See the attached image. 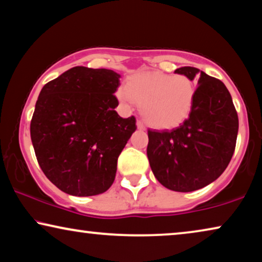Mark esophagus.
<instances>
[{
	"instance_id": "esophagus-1",
	"label": "esophagus",
	"mask_w": 262,
	"mask_h": 262,
	"mask_svg": "<svg viewBox=\"0 0 262 262\" xmlns=\"http://www.w3.org/2000/svg\"><path fill=\"white\" fill-rule=\"evenodd\" d=\"M137 125H138V129H140V130H145V124L142 123V122L140 120L137 121Z\"/></svg>"
}]
</instances>
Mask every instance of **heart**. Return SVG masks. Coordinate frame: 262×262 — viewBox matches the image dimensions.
Segmentation results:
<instances>
[{
  "instance_id": "heart-1",
  "label": "heart",
  "mask_w": 262,
  "mask_h": 262,
  "mask_svg": "<svg viewBox=\"0 0 262 262\" xmlns=\"http://www.w3.org/2000/svg\"><path fill=\"white\" fill-rule=\"evenodd\" d=\"M124 105L137 102L146 123L156 129H172L189 117L195 100V85L183 74L138 73L117 92Z\"/></svg>"
}]
</instances>
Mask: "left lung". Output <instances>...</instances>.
<instances>
[{
	"label": "left lung",
	"instance_id": "1",
	"mask_svg": "<svg viewBox=\"0 0 262 262\" xmlns=\"http://www.w3.org/2000/svg\"><path fill=\"white\" fill-rule=\"evenodd\" d=\"M175 73L198 78L193 110L177 128L148 130L147 157L160 184L188 193L208 186L224 172L235 151L238 116L221 80L194 67H181Z\"/></svg>",
	"mask_w": 262,
	"mask_h": 262
}]
</instances>
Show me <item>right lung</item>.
I'll use <instances>...</instances> for the list:
<instances>
[{
    "mask_svg": "<svg viewBox=\"0 0 262 262\" xmlns=\"http://www.w3.org/2000/svg\"><path fill=\"white\" fill-rule=\"evenodd\" d=\"M121 75L74 67L41 89L31 121V140L44 175L74 196H92L114 183L117 159L137 130L122 118L114 93Z\"/></svg>",
    "mask_w": 262,
    "mask_h": 262,
    "instance_id": "obj_1",
    "label": "right lung"
}]
</instances>
